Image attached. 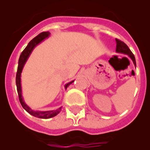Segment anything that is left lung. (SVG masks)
Masks as SVG:
<instances>
[{
	"instance_id": "obj_1",
	"label": "left lung",
	"mask_w": 150,
	"mask_h": 150,
	"mask_svg": "<svg viewBox=\"0 0 150 150\" xmlns=\"http://www.w3.org/2000/svg\"><path fill=\"white\" fill-rule=\"evenodd\" d=\"M116 40V51L118 53H122V54H128L131 59H132V61L134 62V65H137V63H136V59L135 57H134V54L131 52V51L130 50V48H128V46L125 44L124 42H122V40H119V39H115Z\"/></svg>"
}]
</instances>
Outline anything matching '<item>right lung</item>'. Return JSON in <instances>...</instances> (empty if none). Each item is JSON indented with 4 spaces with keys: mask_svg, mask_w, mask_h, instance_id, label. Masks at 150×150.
<instances>
[{
    "mask_svg": "<svg viewBox=\"0 0 150 150\" xmlns=\"http://www.w3.org/2000/svg\"><path fill=\"white\" fill-rule=\"evenodd\" d=\"M50 35L49 32H43V33H40V34L38 35L36 37H35L32 40H30V43H28V45L27 46L26 48L24 49V51H22V54H21L20 57L19 59V63H18V68H17V72H16V89H17V93L18 96H19V102H20L21 104H22V107L28 112V113H30V115H32L33 116H35L36 117H38V118H43V119H48L51 118V117H54V116L57 115V114L59 113V112L61 111V107L59 108L58 110H53V111H48V112H38V111H33L32 110L30 107L27 105L24 102L23 99L22 97V89H21V72H22V68H23L24 64H25V62L28 59L29 55L30 54L31 51H33V49L34 48V47L36 45L38 44L39 43L42 41V40H44L45 38L48 37V35ZM74 81H71L69 83L66 84L65 88L68 87L72 83H73Z\"/></svg>",
    "mask_w": 150,
    "mask_h": 150,
    "instance_id": "obj_1",
    "label": "right lung"
}]
</instances>
